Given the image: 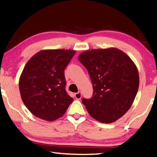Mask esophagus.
<instances>
[{"mask_svg": "<svg viewBox=\"0 0 157 157\" xmlns=\"http://www.w3.org/2000/svg\"><path fill=\"white\" fill-rule=\"evenodd\" d=\"M75 99H80L82 97V93L80 92L75 93Z\"/></svg>", "mask_w": 157, "mask_h": 157, "instance_id": "34e87169", "label": "esophagus"}]
</instances>
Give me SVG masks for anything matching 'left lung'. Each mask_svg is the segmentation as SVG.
Here are the masks:
<instances>
[{
	"label": "left lung",
	"instance_id": "8db88e82",
	"mask_svg": "<svg viewBox=\"0 0 157 157\" xmlns=\"http://www.w3.org/2000/svg\"><path fill=\"white\" fill-rule=\"evenodd\" d=\"M78 59L87 70L93 86L92 98H83L82 102L97 121L115 122L130 109L136 97L140 82L136 65L116 48L84 51Z\"/></svg>",
	"mask_w": 157,
	"mask_h": 157
}]
</instances>
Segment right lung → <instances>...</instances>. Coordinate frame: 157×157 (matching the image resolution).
<instances>
[{
  "mask_svg": "<svg viewBox=\"0 0 157 157\" xmlns=\"http://www.w3.org/2000/svg\"><path fill=\"white\" fill-rule=\"evenodd\" d=\"M75 53L74 50H42L25 65L19 89L23 103L35 116L55 121L73 101L65 90L64 71Z\"/></svg>",
  "mask_w": 157,
  "mask_h": 157,
  "instance_id": "add662e5",
  "label": "right lung"
}]
</instances>
